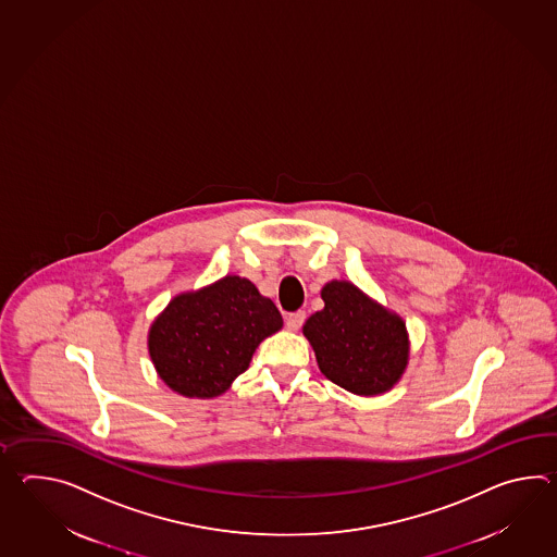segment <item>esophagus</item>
<instances>
[{"label": "esophagus", "mask_w": 557, "mask_h": 557, "mask_svg": "<svg viewBox=\"0 0 557 557\" xmlns=\"http://www.w3.org/2000/svg\"><path fill=\"white\" fill-rule=\"evenodd\" d=\"M306 322V313L304 311H296V313H289L287 318H285V325H287V330H292V332H297L301 325Z\"/></svg>", "instance_id": "34e87169"}]
</instances>
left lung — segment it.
<instances>
[{
    "label": "left lung",
    "mask_w": 557,
    "mask_h": 557,
    "mask_svg": "<svg viewBox=\"0 0 557 557\" xmlns=\"http://www.w3.org/2000/svg\"><path fill=\"white\" fill-rule=\"evenodd\" d=\"M322 311L304 325L327 380L356 396H380L408 368L406 322L349 282L323 285Z\"/></svg>",
    "instance_id": "left-lung-1"
}]
</instances>
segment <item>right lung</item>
<instances>
[{"mask_svg":"<svg viewBox=\"0 0 557 557\" xmlns=\"http://www.w3.org/2000/svg\"><path fill=\"white\" fill-rule=\"evenodd\" d=\"M282 313L246 277L225 275L173 297L149 327V358L180 396H222L248 370L256 347L280 332Z\"/></svg>","mask_w":557,"mask_h":557,"instance_id":"obj_1","label":"right lung"}]
</instances>
